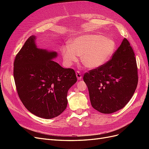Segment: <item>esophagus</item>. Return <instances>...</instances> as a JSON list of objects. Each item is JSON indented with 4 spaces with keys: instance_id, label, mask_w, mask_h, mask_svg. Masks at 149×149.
I'll return each mask as SVG.
<instances>
[{
    "instance_id": "obj_1",
    "label": "esophagus",
    "mask_w": 149,
    "mask_h": 149,
    "mask_svg": "<svg viewBox=\"0 0 149 149\" xmlns=\"http://www.w3.org/2000/svg\"><path fill=\"white\" fill-rule=\"evenodd\" d=\"M76 77H77V78H78V80H81V79L82 78L81 73L79 71H77V72H76Z\"/></svg>"
}]
</instances>
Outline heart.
<instances>
[{
	"label": "heart",
	"instance_id": "heart-1",
	"mask_svg": "<svg viewBox=\"0 0 149 149\" xmlns=\"http://www.w3.org/2000/svg\"><path fill=\"white\" fill-rule=\"evenodd\" d=\"M115 40L99 34H84L74 38L62 48L66 65L71 66L81 55L83 63L90 69L98 68L109 61L116 50Z\"/></svg>",
	"mask_w": 149,
	"mask_h": 149
}]
</instances>
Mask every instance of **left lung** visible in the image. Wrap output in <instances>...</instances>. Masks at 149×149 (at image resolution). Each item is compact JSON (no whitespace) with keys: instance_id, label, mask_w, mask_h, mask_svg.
I'll return each instance as SVG.
<instances>
[{"instance_id":"obj_1","label":"left lung","mask_w":149,"mask_h":149,"mask_svg":"<svg viewBox=\"0 0 149 149\" xmlns=\"http://www.w3.org/2000/svg\"><path fill=\"white\" fill-rule=\"evenodd\" d=\"M83 80L94 109L111 114L123 108L132 97L138 83L136 59L128 40L124 38L111 59L84 73Z\"/></svg>"}]
</instances>
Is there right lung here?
Masks as SVG:
<instances>
[{
	"label": "right lung",
	"instance_id": "obj_1",
	"mask_svg": "<svg viewBox=\"0 0 149 149\" xmlns=\"http://www.w3.org/2000/svg\"><path fill=\"white\" fill-rule=\"evenodd\" d=\"M31 36L15 56L13 77L21 101L31 113L52 119L67 106V94L76 81L74 70L64 68L52 60L55 52L37 48Z\"/></svg>",
	"mask_w": 149,
	"mask_h": 149
}]
</instances>
